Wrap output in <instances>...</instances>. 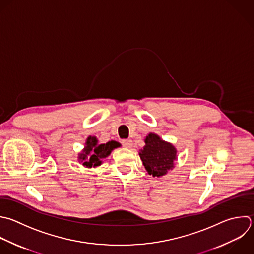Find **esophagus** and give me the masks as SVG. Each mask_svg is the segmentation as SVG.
Returning <instances> with one entry per match:
<instances>
[{
  "label": "esophagus",
  "instance_id": "esophagus-1",
  "mask_svg": "<svg viewBox=\"0 0 254 254\" xmlns=\"http://www.w3.org/2000/svg\"><path fill=\"white\" fill-rule=\"evenodd\" d=\"M132 140H130V139H125V140H123L122 141V145L125 147V148H130L131 146H132Z\"/></svg>",
  "mask_w": 254,
  "mask_h": 254
}]
</instances>
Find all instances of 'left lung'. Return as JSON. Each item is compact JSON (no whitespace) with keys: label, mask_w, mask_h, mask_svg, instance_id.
<instances>
[{"label":"left lung","mask_w":254,"mask_h":254,"mask_svg":"<svg viewBox=\"0 0 254 254\" xmlns=\"http://www.w3.org/2000/svg\"><path fill=\"white\" fill-rule=\"evenodd\" d=\"M145 147L139 153L147 172L153 177H162L174 167L177 158L175 147L160 139L156 134L150 133L145 140Z\"/></svg>","instance_id":"left-lung-1"}]
</instances>
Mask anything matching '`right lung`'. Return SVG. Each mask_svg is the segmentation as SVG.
<instances>
[{
    "label": "right lung",
    "instance_id": "1",
    "mask_svg": "<svg viewBox=\"0 0 254 254\" xmlns=\"http://www.w3.org/2000/svg\"><path fill=\"white\" fill-rule=\"evenodd\" d=\"M85 148L82 153L79 154L78 159L84 166L96 167L101 164V160L106 158L114 148H117L120 144L115 141H109L106 144H98L95 137H88L85 143Z\"/></svg>",
    "mask_w": 254,
    "mask_h": 254
}]
</instances>
